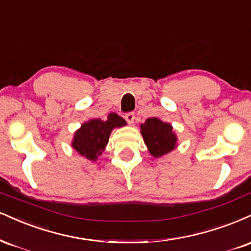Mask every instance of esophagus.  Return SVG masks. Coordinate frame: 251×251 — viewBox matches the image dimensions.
I'll return each mask as SVG.
<instances>
[{
    "label": "esophagus",
    "mask_w": 251,
    "mask_h": 251,
    "mask_svg": "<svg viewBox=\"0 0 251 251\" xmlns=\"http://www.w3.org/2000/svg\"><path fill=\"white\" fill-rule=\"evenodd\" d=\"M125 119H126V122H127V123L129 124V125H132V124L134 123V119H135L134 113H133V112L126 113V114H125Z\"/></svg>",
    "instance_id": "obj_1"
}]
</instances>
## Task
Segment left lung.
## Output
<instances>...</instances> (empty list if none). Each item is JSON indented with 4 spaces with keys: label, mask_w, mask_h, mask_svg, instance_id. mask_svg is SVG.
<instances>
[{
    "label": "left lung",
    "mask_w": 251,
    "mask_h": 251,
    "mask_svg": "<svg viewBox=\"0 0 251 251\" xmlns=\"http://www.w3.org/2000/svg\"><path fill=\"white\" fill-rule=\"evenodd\" d=\"M140 133L150 154L154 158L166 155L177 146V137L173 126L159 118H149L144 124H140Z\"/></svg>",
    "instance_id": "8db88e82"
}]
</instances>
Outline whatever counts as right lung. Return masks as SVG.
Instances as JSON below:
<instances>
[{
	"label": "right lung",
	"mask_w": 251,
	"mask_h": 251,
	"mask_svg": "<svg viewBox=\"0 0 251 251\" xmlns=\"http://www.w3.org/2000/svg\"><path fill=\"white\" fill-rule=\"evenodd\" d=\"M125 125V120L114 112L108 114L106 120L91 119L81 124L75 132L71 146L78 154L91 161H97L107 146L111 132Z\"/></svg>",
	"instance_id": "right-lung-1"
}]
</instances>
